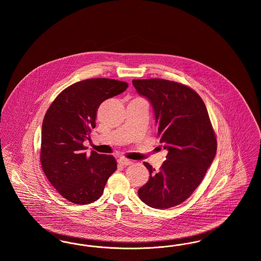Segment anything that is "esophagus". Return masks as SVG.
I'll return each instance as SVG.
<instances>
[{
	"mask_svg": "<svg viewBox=\"0 0 261 261\" xmlns=\"http://www.w3.org/2000/svg\"><path fill=\"white\" fill-rule=\"evenodd\" d=\"M118 163L120 164V165H124V166H127V165H130L132 162L131 161H129V160H127V159H123V158H121V159H119L118 160Z\"/></svg>",
	"mask_w": 261,
	"mask_h": 261,
	"instance_id": "esophagus-1",
	"label": "esophagus"
}]
</instances>
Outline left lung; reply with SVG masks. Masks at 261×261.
I'll list each match as a JSON object with an SVG mask.
<instances>
[{
    "label": "left lung",
    "mask_w": 261,
    "mask_h": 261,
    "mask_svg": "<svg viewBox=\"0 0 261 261\" xmlns=\"http://www.w3.org/2000/svg\"><path fill=\"white\" fill-rule=\"evenodd\" d=\"M132 83L150 101L160 143L168 150L159 171L144 162L150 176L138 195L150 207H173L194 193L216 154L208 112L199 94L184 84L160 78Z\"/></svg>",
    "instance_id": "1"
}]
</instances>
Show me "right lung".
Returning a JSON list of instances; mask_svg holds the SVG:
<instances>
[{
	"label": "right lung",
	"mask_w": 261,
	"mask_h": 261,
	"mask_svg": "<svg viewBox=\"0 0 261 261\" xmlns=\"http://www.w3.org/2000/svg\"><path fill=\"white\" fill-rule=\"evenodd\" d=\"M128 84L92 78L64 89L51 102L42 125L40 160L43 171L58 193L75 204L96 201L117 168L112 155L90 154L83 142L96 127L99 105L124 92Z\"/></svg>",
	"instance_id": "1"
}]
</instances>
